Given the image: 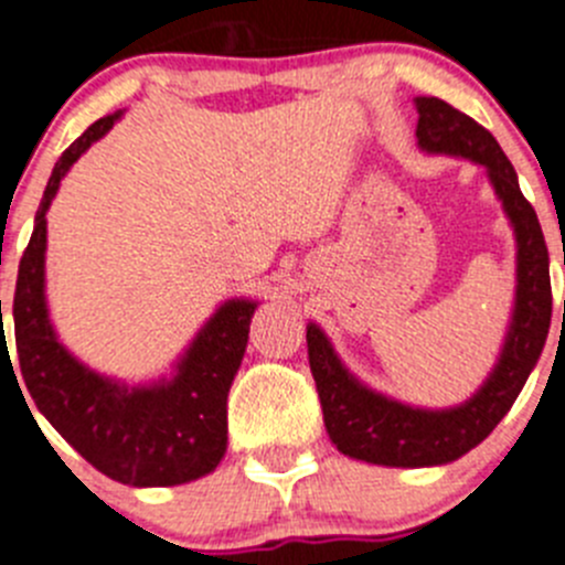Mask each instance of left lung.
Instances as JSON below:
<instances>
[{"mask_svg":"<svg viewBox=\"0 0 565 565\" xmlns=\"http://www.w3.org/2000/svg\"><path fill=\"white\" fill-rule=\"evenodd\" d=\"M416 146L425 154L461 157L484 166L515 233V301L495 365L479 391L454 408H419L369 388L345 369L327 332L309 320V369L323 405V425L340 454L383 467H436L461 459L492 434L521 394L552 323L548 250L535 207L518 185L495 137L439 98H414Z\"/></svg>","mask_w":565,"mask_h":565,"instance_id":"8db88e82","label":"left lung"}]
</instances>
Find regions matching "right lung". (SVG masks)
Returning <instances> with one entry per match:
<instances>
[{
  "instance_id": "obj_1",
  "label": "right lung",
  "mask_w": 565,
  "mask_h": 565,
  "mask_svg": "<svg viewBox=\"0 0 565 565\" xmlns=\"http://www.w3.org/2000/svg\"><path fill=\"white\" fill-rule=\"evenodd\" d=\"M120 118L124 111L95 120L58 157L44 188L33 236L19 262L13 295V334L22 369L19 377L44 419L95 470L129 487H174L213 472L225 456L227 391L245 358L247 332L258 301L227 298L220 303L177 358L171 374L151 383L129 385L106 377L81 363L61 343L47 307V211L73 162ZM4 365L13 371L8 343L2 369Z\"/></svg>"
}]
</instances>
